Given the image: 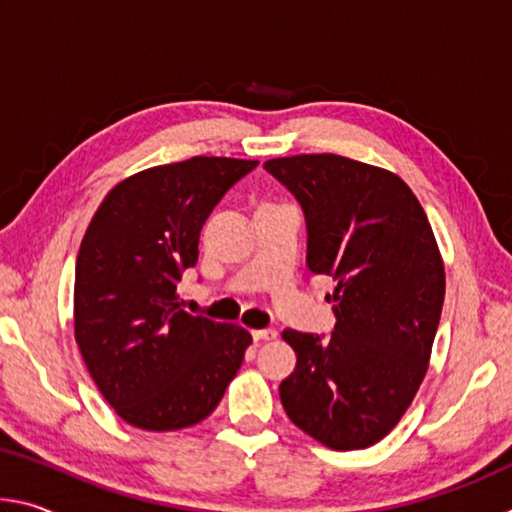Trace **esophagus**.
<instances>
[{
    "label": "esophagus",
    "instance_id": "34e87169",
    "mask_svg": "<svg viewBox=\"0 0 512 512\" xmlns=\"http://www.w3.org/2000/svg\"><path fill=\"white\" fill-rule=\"evenodd\" d=\"M253 339L255 341H275L277 339V329H273V327L253 329Z\"/></svg>",
    "mask_w": 512,
    "mask_h": 512
}]
</instances>
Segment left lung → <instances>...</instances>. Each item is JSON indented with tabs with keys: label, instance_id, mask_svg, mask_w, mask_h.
I'll use <instances>...</instances> for the list:
<instances>
[{
	"label": "left lung",
	"instance_id": "obj_1",
	"mask_svg": "<svg viewBox=\"0 0 512 512\" xmlns=\"http://www.w3.org/2000/svg\"><path fill=\"white\" fill-rule=\"evenodd\" d=\"M307 221V266L336 280L329 339L284 329L296 370L280 384L291 422L325 447L379 443L429 368L445 266L427 214L393 171L334 153L266 160Z\"/></svg>",
	"mask_w": 512,
	"mask_h": 512
}]
</instances>
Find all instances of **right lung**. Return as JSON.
<instances>
[{
    "label": "right lung",
    "instance_id": "obj_1",
    "mask_svg": "<svg viewBox=\"0 0 512 512\" xmlns=\"http://www.w3.org/2000/svg\"><path fill=\"white\" fill-rule=\"evenodd\" d=\"M257 160L160 164L121 180L85 230L74 280V336L94 384L121 420L144 431L192 427L235 379L248 329L192 316L178 282L198 262L214 205Z\"/></svg>",
    "mask_w": 512,
    "mask_h": 512
}]
</instances>
